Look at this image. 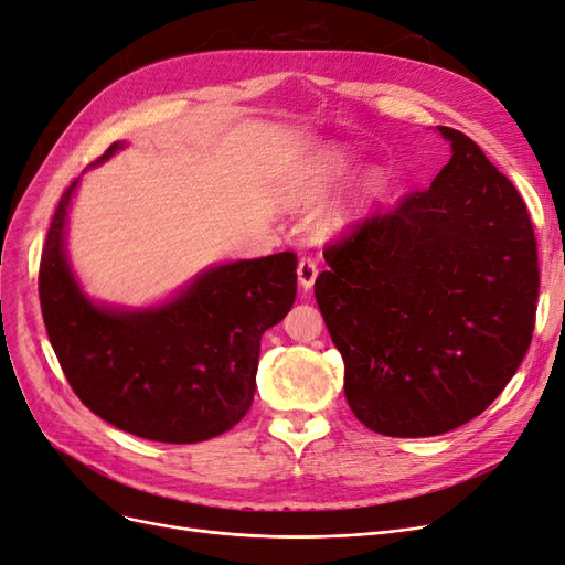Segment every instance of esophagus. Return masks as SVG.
<instances>
[{"label": "esophagus", "mask_w": 565, "mask_h": 565, "mask_svg": "<svg viewBox=\"0 0 565 565\" xmlns=\"http://www.w3.org/2000/svg\"><path fill=\"white\" fill-rule=\"evenodd\" d=\"M297 278H299V285L301 289H311L316 278H318V268L311 259H301L299 266H297Z\"/></svg>", "instance_id": "obj_1"}]
</instances>
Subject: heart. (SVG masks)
Masks as SVG:
<instances>
[{
    "label": "heart",
    "mask_w": 565,
    "mask_h": 565,
    "mask_svg": "<svg viewBox=\"0 0 565 565\" xmlns=\"http://www.w3.org/2000/svg\"><path fill=\"white\" fill-rule=\"evenodd\" d=\"M353 167L351 150L341 143H322L306 158L285 185V202L295 210H316L328 202L337 188L344 183ZM388 191L384 169L370 167L351 183L347 195L320 221L324 235L347 233L380 207Z\"/></svg>",
    "instance_id": "heart-1"
}]
</instances>
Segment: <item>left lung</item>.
I'll list each match as a JSON object with an SVG mask.
<instances>
[{"instance_id": "1", "label": "left lung", "mask_w": 565, "mask_h": 565, "mask_svg": "<svg viewBox=\"0 0 565 565\" xmlns=\"http://www.w3.org/2000/svg\"><path fill=\"white\" fill-rule=\"evenodd\" d=\"M450 162L429 191L324 252L316 301L367 429L448 434L514 377L540 287L525 204L469 136L436 127Z\"/></svg>"}]
</instances>
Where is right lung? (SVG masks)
<instances>
[{
    "mask_svg": "<svg viewBox=\"0 0 565 565\" xmlns=\"http://www.w3.org/2000/svg\"><path fill=\"white\" fill-rule=\"evenodd\" d=\"M122 148L125 141L113 143L92 167ZM77 185L79 179L58 202L40 264L49 341L77 398L148 440L200 443L228 431L252 405L262 334L295 303L297 256L210 266L148 306L98 301L84 292L67 256Z\"/></svg>",
    "mask_w": 565,
    "mask_h": 565,
    "instance_id": "add662e5",
    "label": "right lung"
}]
</instances>
